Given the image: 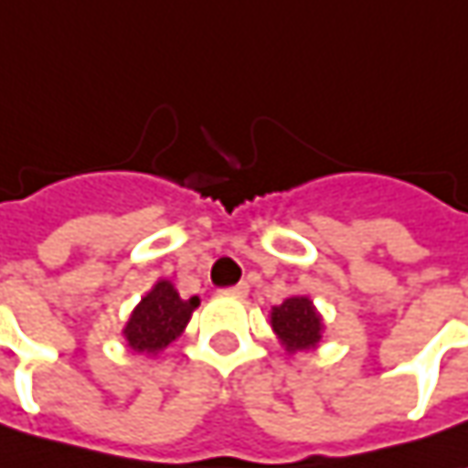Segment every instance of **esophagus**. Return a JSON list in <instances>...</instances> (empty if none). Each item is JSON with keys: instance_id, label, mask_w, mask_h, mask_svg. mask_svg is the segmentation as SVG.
<instances>
[{"instance_id": "34e87169", "label": "esophagus", "mask_w": 468, "mask_h": 468, "mask_svg": "<svg viewBox=\"0 0 468 468\" xmlns=\"http://www.w3.org/2000/svg\"><path fill=\"white\" fill-rule=\"evenodd\" d=\"M247 292H250V286L247 283H237V286H231V289H226V294H231V297H247Z\"/></svg>"}]
</instances>
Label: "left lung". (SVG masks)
<instances>
[{
  "instance_id": "left-lung-1",
  "label": "left lung",
  "mask_w": 468,
  "mask_h": 468,
  "mask_svg": "<svg viewBox=\"0 0 468 468\" xmlns=\"http://www.w3.org/2000/svg\"><path fill=\"white\" fill-rule=\"evenodd\" d=\"M271 325L289 354L310 351L323 338V317L307 297H289L271 310Z\"/></svg>"
}]
</instances>
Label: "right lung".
Here are the masks:
<instances>
[{
  "label": "right lung",
  "instance_id": "right-lung-1",
  "mask_svg": "<svg viewBox=\"0 0 468 468\" xmlns=\"http://www.w3.org/2000/svg\"><path fill=\"white\" fill-rule=\"evenodd\" d=\"M197 304H200L197 297H179L171 281H155L154 289L140 299V304L133 310L122 335L133 351L158 354L161 349H166L176 335H182Z\"/></svg>",
  "mask_w": 468,
  "mask_h": 468
}]
</instances>
